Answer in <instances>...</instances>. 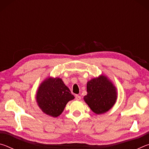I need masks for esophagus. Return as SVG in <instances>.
<instances>
[{
	"instance_id": "esophagus-1",
	"label": "esophagus",
	"mask_w": 149,
	"mask_h": 149,
	"mask_svg": "<svg viewBox=\"0 0 149 149\" xmlns=\"http://www.w3.org/2000/svg\"><path fill=\"white\" fill-rule=\"evenodd\" d=\"M75 99L77 100H79L81 99V96L79 95H75Z\"/></svg>"
}]
</instances>
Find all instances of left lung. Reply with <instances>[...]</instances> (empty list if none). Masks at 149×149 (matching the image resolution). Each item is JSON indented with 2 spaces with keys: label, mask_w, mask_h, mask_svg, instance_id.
<instances>
[{
  "label": "left lung",
  "mask_w": 149,
  "mask_h": 149,
  "mask_svg": "<svg viewBox=\"0 0 149 149\" xmlns=\"http://www.w3.org/2000/svg\"><path fill=\"white\" fill-rule=\"evenodd\" d=\"M87 92L84 99L91 110L97 114L108 112L117 99L116 88L104 75L89 81Z\"/></svg>",
  "instance_id": "left-lung-1"
}]
</instances>
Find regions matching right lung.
I'll list each match as a JSON object with an SVG mask.
<instances>
[{"instance_id":"right-lung-1","label":"right lung","mask_w":149,"mask_h":149,"mask_svg":"<svg viewBox=\"0 0 149 149\" xmlns=\"http://www.w3.org/2000/svg\"><path fill=\"white\" fill-rule=\"evenodd\" d=\"M74 98L58 77L47 78L40 85L36 95L37 104L41 110L54 118L61 114L67 103Z\"/></svg>"}]
</instances>
